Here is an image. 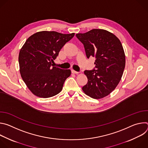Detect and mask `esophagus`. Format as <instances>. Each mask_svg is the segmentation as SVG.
<instances>
[{"label":"esophagus","mask_w":148,"mask_h":148,"mask_svg":"<svg viewBox=\"0 0 148 148\" xmlns=\"http://www.w3.org/2000/svg\"><path fill=\"white\" fill-rule=\"evenodd\" d=\"M71 73L73 74H78L79 73V72H77V71L74 70H71Z\"/></svg>","instance_id":"34e87169"}]
</instances>
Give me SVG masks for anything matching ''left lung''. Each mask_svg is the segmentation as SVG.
Returning a JSON list of instances; mask_svg holds the SVG:
<instances>
[{
    "instance_id": "left-lung-1",
    "label": "left lung",
    "mask_w": 148,
    "mask_h": 148,
    "mask_svg": "<svg viewBox=\"0 0 148 148\" xmlns=\"http://www.w3.org/2000/svg\"><path fill=\"white\" fill-rule=\"evenodd\" d=\"M84 45L87 57L95 58V69L86 70L88 82L82 90L94 99L108 95L119 84L125 66V55L119 38L103 29L76 34Z\"/></svg>"
}]
</instances>
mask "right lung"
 <instances>
[{"mask_svg":"<svg viewBox=\"0 0 148 148\" xmlns=\"http://www.w3.org/2000/svg\"><path fill=\"white\" fill-rule=\"evenodd\" d=\"M75 33L42 31L30 36L18 54L20 73L29 90L40 98L53 97L62 89L70 70L51 67L64 45Z\"/></svg>","mask_w":148,"mask_h":148,"instance_id":"right-lung-1","label":"right lung"}]
</instances>
